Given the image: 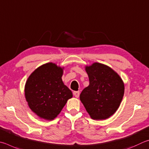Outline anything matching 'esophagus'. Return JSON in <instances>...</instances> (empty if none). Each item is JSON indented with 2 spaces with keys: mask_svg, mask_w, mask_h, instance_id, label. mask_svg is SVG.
Here are the masks:
<instances>
[{
  "mask_svg": "<svg viewBox=\"0 0 149 149\" xmlns=\"http://www.w3.org/2000/svg\"><path fill=\"white\" fill-rule=\"evenodd\" d=\"M73 95L75 96V97H79V95H80V92L79 91H77V92H73Z\"/></svg>",
  "mask_w": 149,
  "mask_h": 149,
  "instance_id": "esophagus-1",
  "label": "esophagus"
}]
</instances>
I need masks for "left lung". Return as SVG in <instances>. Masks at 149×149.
Returning <instances> with one entry per match:
<instances>
[{
	"mask_svg": "<svg viewBox=\"0 0 149 149\" xmlns=\"http://www.w3.org/2000/svg\"><path fill=\"white\" fill-rule=\"evenodd\" d=\"M90 84L80 95L91 118L105 120L116 113L124 94V83L115 70L95 62L85 66Z\"/></svg>",
	"mask_w": 149,
	"mask_h": 149,
	"instance_id": "obj_1",
	"label": "left lung"
}]
</instances>
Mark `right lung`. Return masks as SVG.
<instances>
[{
    "mask_svg": "<svg viewBox=\"0 0 149 149\" xmlns=\"http://www.w3.org/2000/svg\"><path fill=\"white\" fill-rule=\"evenodd\" d=\"M64 67L47 63L34 70L26 81L25 97L28 106L39 118L52 120L61 113L72 93L61 77Z\"/></svg>",
    "mask_w": 149,
    "mask_h": 149,
    "instance_id": "1",
    "label": "right lung"
}]
</instances>
